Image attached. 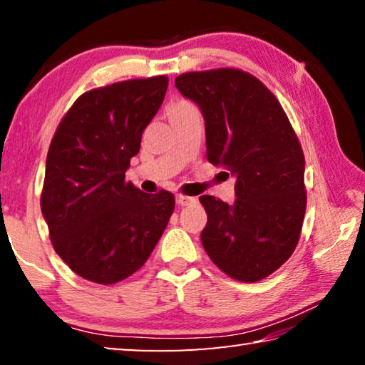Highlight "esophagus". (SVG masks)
<instances>
[{
	"instance_id": "1",
	"label": "esophagus",
	"mask_w": 365,
	"mask_h": 365,
	"mask_svg": "<svg viewBox=\"0 0 365 365\" xmlns=\"http://www.w3.org/2000/svg\"><path fill=\"white\" fill-rule=\"evenodd\" d=\"M175 201H177V205H178V206H190V205H195V202H196V197L178 193V195L175 196Z\"/></svg>"
}]
</instances>
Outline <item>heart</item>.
<instances>
[{"label": "heart", "instance_id": "1", "mask_svg": "<svg viewBox=\"0 0 365 365\" xmlns=\"http://www.w3.org/2000/svg\"><path fill=\"white\" fill-rule=\"evenodd\" d=\"M177 104H188V103H185V101H180V103H177Z\"/></svg>", "mask_w": 365, "mask_h": 365}]
</instances>
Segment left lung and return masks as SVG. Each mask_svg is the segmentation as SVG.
Listing matches in <instances>:
<instances>
[{
	"label": "left lung",
	"instance_id": "left-lung-1",
	"mask_svg": "<svg viewBox=\"0 0 365 365\" xmlns=\"http://www.w3.org/2000/svg\"><path fill=\"white\" fill-rule=\"evenodd\" d=\"M175 86L205 115L207 160L237 178L233 205L200 197L207 212L201 243L228 277L262 280L299 242L307 200L299 140L279 100L248 72H187Z\"/></svg>",
	"mask_w": 365,
	"mask_h": 365
}]
</instances>
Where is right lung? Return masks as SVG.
<instances>
[{
	"label": "right lung",
	"instance_id": "obj_1",
	"mask_svg": "<svg viewBox=\"0 0 365 365\" xmlns=\"http://www.w3.org/2000/svg\"><path fill=\"white\" fill-rule=\"evenodd\" d=\"M168 85L156 76L85 91L54 132L40 206L54 251L85 280L113 285L135 274L174 212L170 191L125 182Z\"/></svg>",
	"mask_w": 365,
	"mask_h": 365
}]
</instances>
